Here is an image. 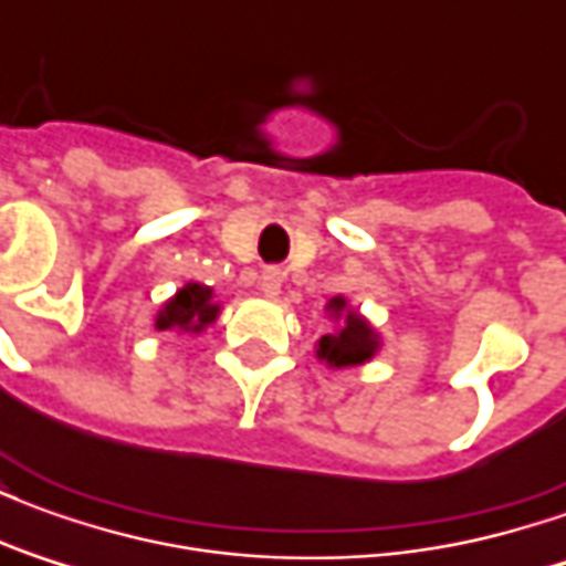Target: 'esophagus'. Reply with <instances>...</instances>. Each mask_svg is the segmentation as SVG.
I'll return each instance as SVG.
<instances>
[{
    "instance_id": "1",
    "label": "esophagus",
    "mask_w": 566,
    "mask_h": 566,
    "mask_svg": "<svg viewBox=\"0 0 566 566\" xmlns=\"http://www.w3.org/2000/svg\"><path fill=\"white\" fill-rule=\"evenodd\" d=\"M282 282H284L282 270L266 266V270H263V275H260V291H263V296H266V300H275V296L282 294Z\"/></svg>"
}]
</instances>
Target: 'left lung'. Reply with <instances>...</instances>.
<instances>
[{
    "label": "left lung",
    "mask_w": 566,
    "mask_h": 566,
    "mask_svg": "<svg viewBox=\"0 0 566 566\" xmlns=\"http://www.w3.org/2000/svg\"><path fill=\"white\" fill-rule=\"evenodd\" d=\"M327 318L333 321V331H327L315 343V357L331 369L364 367L379 355L381 336L357 308L348 306L345 296H333L324 306Z\"/></svg>",
    "instance_id": "8db88e82"
}]
</instances>
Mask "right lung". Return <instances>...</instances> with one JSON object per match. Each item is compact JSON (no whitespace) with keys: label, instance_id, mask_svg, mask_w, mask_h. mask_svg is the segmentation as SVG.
<instances>
[{"label":"right lung","instance_id":"right-lung-1","mask_svg":"<svg viewBox=\"0 0 566 566\" xmlns=\"http://www.w3.org/2000/svg\"><path fill=\"white\" fill-rule=\"evenodd\" d=\"M221 315V303H214V291L199 282H187L178 287L154 315L157 331L172 333H202Z\"/></svg>","mask_w":566,"mask_h":566}]
</instances>
